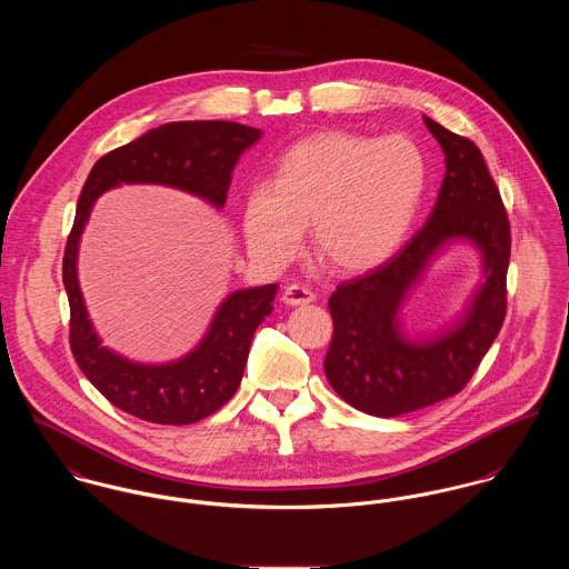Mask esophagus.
Instances as JSON below:
<instances>
[{
    "instance_id": "esophagus-1",
    "label": "esophagus",
    "mask_w": 569,
    "mask_h": 569,
    "mask_svg": "<svg viewBox=\"0 0 569 569\" xmlns=\"http://www.w3.org/2000/svg\"><path fill=\"white\" fill-rule=\"evenodd\" d=\"M316 300V293L305 287V284H289L282 291V302L289 307H302V305H311Z\"/></svg>"
}]
</instances>
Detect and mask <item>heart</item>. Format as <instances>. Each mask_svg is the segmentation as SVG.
Returning <instances> with one entry per match:
<instances>
[{
  "label": "heart",
  "instance_id": "heart-1",
  "mask_svg": "<svg viewBox=\"0 0 569 569\" xmlns=\"http://www.w3.org/2000/svg\"><path fill=\"white\" fill-rule=\"evenodd\" d=\"M425 190L427 160L413 140L316 133L276 160L269 183L244 192V243L258 260L278 264L296 253L309 223L326 269L363 273L406 241Z\"/></svg>",
  "mask_w": 569,
  "mask_h": 569
}]
</instances>
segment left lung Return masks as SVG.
<instances>
[{
  "mask_svg": "<svg viewBox=\"0 0 569 569\" xmlns=\"http://www.w3.org/2000/svg\"><path fill=\"white\" fill-rule=\"evenodd\" d=\"M445 153V179L427 223L372 271L341 282L328 298L332 341L325 372L348 406L392 418L458 395L506 318L510 223L482 151L422 116ZM473 243L483 282L449 329L409 340L400 309L428 262L449 243Z\"/></svg>",
  "mask_w": 569,
  "mask_h": 569,
  "instance_id": "obj_1",
  "label": "left lung"
}]
</instances>
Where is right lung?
Segmentation results:
<instances>
[{
  "label": "right lung",
  "mask_w": 569,
  "mask_h": 569,
  "mask_svg": "<svg viewBox=\"0 0 569 569\" xmlns=\"http://www.w3.org/2000/svg\"><path fill=\"white\" fill-rule=\"evenodd\" d=\"M260 136V129L226 120L168 122L102 156L82 186L63 256V284L72 313L70 346L91 386L111 406L136 418L158 425H190L226 406L241 386L251 337L271 313L278 284L230 293L201 341L181 359L131 361L102 346L82 300L77 260L93 201L122 183H160L221 210L234 166Z\"/></svg>",
  "instance_id": "obj_1"
}]
</instances>
